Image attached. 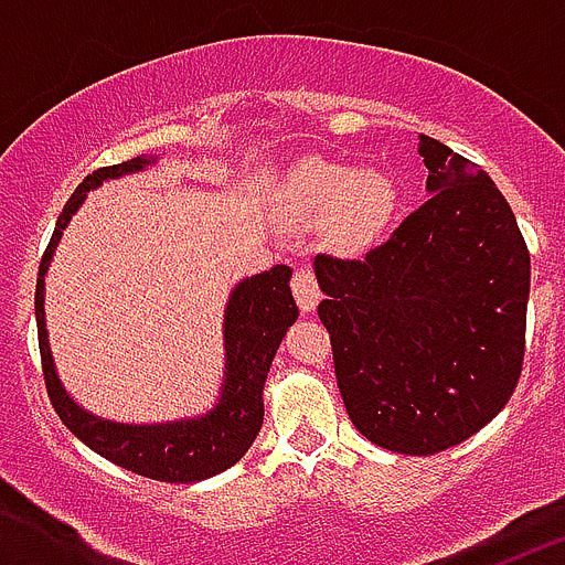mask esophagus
<instances>
[{"label":"esophagus","instance_id":"esophagus-1","mask_svg":"<svg viewBox=\"0 0 565 565\" xmlns=\"http://www.w3.org/2000/svg\"><path fill=\"white\" fill-rule=\"evenodd\" d=\"M291 291H294V297H297V306L302 313H308L317 308L319 294L322 291H319V282H317V274H313V268H308V266L294 268Z\"/></svg>","mask_w":565,"mask_h":565}]
</instances>
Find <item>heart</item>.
<instances>
[{
	"label": "heart",
	"instance_id": "heart-1",
	"mask_svg": "<svg viewBox=\"0 0 565 565\" xmlns=\"http://www.w3.org/2000/svg\"><path fill=\"white\" fill-rule=\"evenodd\" d=\"M288 201L302 217L326 214V232L342 246H364L391 223L398 189L382 169L306 161L288 181Z\"/></svg>",
	"mask_w": 565,
	"mask_h": 565
}]
</instances>
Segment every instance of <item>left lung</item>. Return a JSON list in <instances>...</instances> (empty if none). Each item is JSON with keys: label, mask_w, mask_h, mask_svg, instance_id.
I'll use <instances>...</instances> for the list:
<instances>
[{"label": "left lung", "mask_w": 565, "mask_h": 565, "mask_svg": "<svg viewBox=\"0 0 565 565\" xmlns=\"http://www.w3.org/2000/svg\"><path fill=\"white\" fill-rule=\"evenodd\" d=\"M430 198L364 257L317 254V313L353 427L404 456L450 450L501 413L526 353L529 248L478 163L418 135Z\"/></svg>", "instance_id": "obj_1"}]
</instances>
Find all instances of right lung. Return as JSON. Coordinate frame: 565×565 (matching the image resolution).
Segmentation results:
<instances>
[{
    "label": "right lung",
    "instance_id": "add662e5",
    "mask_svg": "<svg viewBox=\"0 0 565 565\" xmlns=\"http://www.w3.org/2000/svg\"><path fill=\"white\" fill-rule=\"evenodd\" d=\"M147 158H129L115 167H102L87 174L78 189L70 194L62 214L56 221V232L50 237L42 254L36 279V328H39V353H42L44 387H47L50 404L58 413L70 433L82 438L89 450H96L107 461L138 472L152 481L167 483H192L212 478L239 458L246 456L252 441L263 427V384H266L268 367L274 362L279 342L286 337L288 326L297 322V302L291 297V268L274 266L257 277L246 279L234 288L226 308V387H223L221 404L209 416L198 422H172V424H115L98 416H89L64 393L58 384L56 367L50 359L47 331H44V274L53 257L62 228L82 206L84 194L96 189L107 178L138 172L147 167Z\"/></svg>",
    "mask_w": 565,
    "mask_h": 565
}]
</instances>
